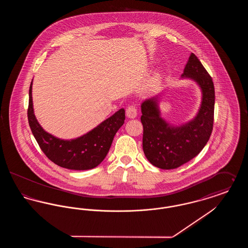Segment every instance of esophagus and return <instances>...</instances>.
Masks as SVG:
<instances>
[{"mask_svg":"<svg viewBox=\"0 0 248 248\" xmlns=\"http://www.w3.org/2000/svg\"><path fill=\"white\" fill-rule=\"evenodd\" d=\"M125 113H126V116H127L128 118H136L137 115H138V109H137L136 107L131 105V106L127 107Z\"/></svg>","mask_w":248,"mask_h":248,"instance_id":"34e87169","label":"esophagus"}]
</instances>
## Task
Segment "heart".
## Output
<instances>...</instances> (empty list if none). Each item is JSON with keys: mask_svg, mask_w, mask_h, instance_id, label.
<instances>
[{"mask_svg": "<svg viewBox=\"0 0 248 248\" xmlns=\"http://www.w3.org/2000/svg\"><path fill=\"white\" fill-rule=\"evenodd\" d=\"M160 79H161V77H160V74H155L154 76V78H153V80H152V86L153 85H155L156 83H159L160 82Z\"/></svg>", "mask_w": 248, "mask_h": 248, "instance_id": "1", "label": "heart"}]
</instances>
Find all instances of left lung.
<instances>
[{
  "label": "left lung",
  "instance_id": "1",
  "mask_svg": "<svg viewBox=\"0 0 248 248\" xmlns=\"http://www.w3.org/2000/svg\"><path fill=\"white\" fill-rule=\"evenodd\" d=\"M182 78L194 80L202 90V104L195 118L174 126L161 117L160 94L141 104L143 152L149 162L161 169H175L200 154L209 140L214 124L215 88L212 78L191 53Z\"/></svg>",
  "mask_w": 248,
  "mask_h": 248
}]
</instances>
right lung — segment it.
Listing matches in <instances>:
<instances>
[{"instance_id":"right-lung-1","label":"right lung","mask_w":248,"mask_h":248,"mask_svg":"<svg viewBox=\"0 0 248 248\" xmlns=\"http://www.w3.org/2000/svg\"><path fill=\"white\" fill-rule=\"evenodd\" d=\"M31 89L32 82L29 92V124L36 141L48 159L71 170H88L99 165L108 153L116 132L124 123V109H119L82 137L64 140L46 132L38 123L33 111Z\"/></svg>"}]
</instances>
